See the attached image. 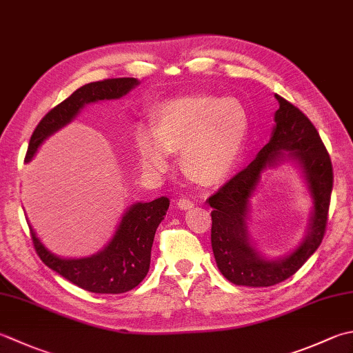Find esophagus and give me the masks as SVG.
<instances>
[{
	"instance_id": "esophagus-1",
	"label": "esophagus",
	"mask_w": 353,
	"mask_h": 353,
	"mask_svg": "<svg viewBox=\"0 0 353 353\" xmlns=\"http://www.w3.org/2000/svg\"><path fill=\"white\" fill-rule=\"evenodd\" d=\"M192 206H194V202H192V200H190V199H179L177 200V208L191 210Z\"/></svg>"
}]
</instances>
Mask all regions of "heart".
<instances>
[{
	"label": "heart",
	"instance_id": "b5f03b06",
	"mask_svg": "<svg viewBox=\"0 0 353 353\" xmlns=\"http://www.w3.org/2000/svg\"><path fill=\"white\" fill-rule=\"evenodd\" d=\"M250 134V116L236 98L186 94L165 101L153 125H139L134 142L142 167L162 174L171 153L181 150V167L192 181L214 185L237 167Z\"/></svg>",
	"mask_w": 353,
	"mask_h": 353
}]
</instances>
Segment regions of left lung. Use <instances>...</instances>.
I'll return each mask as SVG.
<instances>
[{"mask_svg":"<svg viewBox=\"0 0 353 353\" xmlns=\"http://www.w3.org/2000/svg\"><path fill=\"white\" fill-rule=\"evenodd\" d=\"M279 110L271 141L257 157L226 182L206 202L212 208L211 245L217 268L234 285L268 288L299 271L321 245L326 232L327 214L332 194V162L319 131L301 110L275 94ZM292 158L301 165L314 200L310 231L303 243L283 259L266 261L254 251L245 231L249 199L256 189L263 171L283 158Z\"/></svg>","mask_w":353,"mask_h":353,"instance_id":"1","label":"left lung"}]
</instances>
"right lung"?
Wrapping results in <instances>:
<instances>
[{"label":"right lung","mask_w":353,"mask_h":353,"mask_svg":"<svg viewBox=\"0 0 353 353\" xmlns=\"http://www.w3.org/2000/svg\"><path fill=\"white\" fill-rule=\"evenodd\" d=\"M137 84L139 81L136 78H114L90 82L76 90L41 119L30 137L24 162H30L39 145L48 136L72 122L87 103L122 98ZM168 206V197H159L148 203L139 202L131 205L123 214L110 243L92 257H57L46 250L30 228L34 251L54 272L88 292L123 294L139 285L148 274L154 234L167 214Z\"/></svg>","instance_id":"right-lung-1"}]
</instances>
